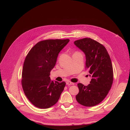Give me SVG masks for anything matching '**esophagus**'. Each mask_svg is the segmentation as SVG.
<instances>
[{
  "label": "esophagus",
  "mask_w": 130,
  "mask_h": 130,
  "mask_svg": "<svg viewBox=\"0 0 130 130\" xmlns=\"http://www.w3.org/2000/svg\"><path fill=\"white\" fill-rule=\"evenodd\" d=\"M66 84L67 85H74V83L71 82L70 81H67L66 82Z\"/></svg>",
  "instance_id": "obj_1"
}]
</instances>
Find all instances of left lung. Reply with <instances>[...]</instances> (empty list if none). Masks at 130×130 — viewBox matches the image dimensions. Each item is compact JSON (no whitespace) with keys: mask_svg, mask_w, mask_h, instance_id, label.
Returning <instances> with one entry per match:
<instances>
[{"mask_svg":"<svg viewBox=\"0 0 130 130\" xmlns=\"http://www.w3.org/2000/svg\"><path fill=\"white\" fill-rule=\"evenodd\" d=\"M74 44L85 53V68L92 78L87 86L77 84L79 92L76 99L81 105L94 106L105 98L112 87L113 71L111 60L105 47L93 39L77 40Z\"/></svg>","mask_w":130,"mask_h":130,"instance_id":"8db88e82","label":"left lung"}]
</instances>
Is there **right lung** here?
<instances>
[{
	"label": "right lung",
	"mask_w": 130,
	"mask_h": 130,
	"mask_svg": "<svg viewBox=\"0 0 130 130\" xmlns=\"http://www.w3.org/2000/svg\"><path fill=\"white\" fill-rule=\"evenodd\" d=\"M69 41V39L40 41L27 55L22 85L27 98L38 108H47L55 104L64 90L65 82L51 81L50 75L59 53Z\"/></svg>",
	"instance_id": "1"
}]
</instances>
